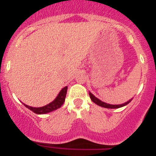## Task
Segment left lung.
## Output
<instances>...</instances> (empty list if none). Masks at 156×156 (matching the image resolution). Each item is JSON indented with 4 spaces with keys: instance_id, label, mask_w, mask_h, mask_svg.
<instances>
[{
    "instance_id": "obj_1",
    "label": "left lung",
    "mask_w": 156,
    "mask_h": 156,
    "mask_svg": "<svg viewBox=\"0 0 156 156\" xmlns=\"http://www.w3.org/2000/svg\"><path fill=\"white\" fill-rule=\"evenodd\" d=\"M89 95H90V99H91V101H93L94 104H96L97 105L100 106V107H105V108H110V109H116V108H120V107H124V106L127 105V104H129V103L133 100V98H132V99L129 100L128 101H126V102L123 103V104H113H113H107V103H105V102H103V101H101V100L98 99V98H96V97H95L93 94L90 93V91H89Z\"/></svg>"
}]
</instances>
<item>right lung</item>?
<instances>
[{"label":"right lung","instance_id":"right-lung-1","mask_svg":"<svg viewBox=\"0 0 156 156\" xmlns=\"http://www.w3.org/2000/svg\"><path fill=\"white\" fill-rule=\"evenodd\" d=\"M67 86L63 87V88L60 90L58 94L57 95V97L55 98V100H54L53 101L49 103V104H46V106H43V107H30V106L27 105V104H23V105L25 106L26 107H27L28 109H30V110L34 112L35 113H37V114H45V113L54 111V110L60 108V107H62V105L64 104L65 99H66V93H67Z\"/></svg>","mask_w":156,"mask_h":156}]
</instances>
